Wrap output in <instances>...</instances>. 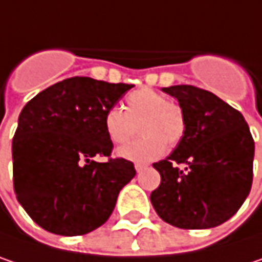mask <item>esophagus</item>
Masks as SVG:
<instances>
[{
    "mask_svg": "<svg viewBox=\"0 0 262 262\" xmlns=\"http://www.w3.org/2000/svg\"><path fill=\"white\" fill-rule=\"evenodd\" d=\"M146 167H147V165H146V164H141V162H137V164H136V170H137L139 173H140V171H143Z\"/></svg>",
    "mask_w": 262,
    "mask_h": 262,
    "instance_id": "34e87169",
    "label": "esophagus"
}]
</instances>
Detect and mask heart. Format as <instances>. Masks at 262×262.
<instances>
[{"instance_id": "heart-1", "label": "heart", "mask_w": 262, "mask_h": 262, "mask_svg": "<svg viewBox=\"0 0 262 262\" xmlns=\"http://www.w3.org/2000/svg\"><path fill=\"white\" fill-rule=\"evenodd\" d=\"M140 140L123 146L118 155L129 161H152L164 154L165 146H176L186 133V115L182 105L167 100L150 88H141L125 98V110L112 107L104 115V129L108 139L123 144L137 134Z\"/></svg>"}]
</instances>
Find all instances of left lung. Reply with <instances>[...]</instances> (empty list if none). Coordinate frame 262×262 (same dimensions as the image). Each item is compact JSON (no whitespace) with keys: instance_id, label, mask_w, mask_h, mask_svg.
<instances>
[{"instance_id":"left-lung-1","label":"left lung","mask_w":262,"mask_h":262,"mask_svg":"<svg viewBox=\"0 0 262 262\" xmlns=\"http://www.w3.org/2000/svg\"><path fill=\"white\" fill-rule=\"evenodd\" d=\"M162 91L185 110L186 133L170 157L154 164L161 183L150 194L152 206L178 228L217 227L237 213L252 186L249 126L238 110L209 91L191 84Z\"/></svg>"}]
</instances>
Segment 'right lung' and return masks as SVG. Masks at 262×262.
<instances>
[{"instance_id": "1", "label": "right lung", "mask_w": 262, "mask_h": 262, "mask_svg": "<svg viewBox=\"0 0 262 262\" xmlns=\"http://www.w3.org/2000/svg\"><path fill=\"white\" fill-rule=\"evenodd\" d=\"M131 88L77 76L49 86L22 108L11 144L13 188L49 233L83 235L101 227L136 176L131 161L110 157L113 143L104 129L105 112Z\"/></svg>"}]
</instances>
